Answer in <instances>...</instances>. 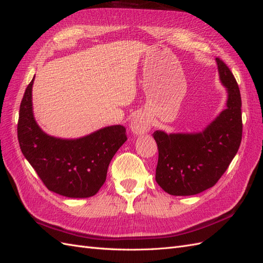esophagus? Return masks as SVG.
Listing matches in <instances>:
<instances>
[{
	"mask_svg": "<svg viewBox=\"0 0 263 263\" xmlns=\"http://www.w3.org/2000/svg\"><path fill=\"white\" fill-rule=\"evenodd\" d=\"M149 129H151V122H149V120L146 117L139 115L132 120L131 130L133 133L143 134L149 131Z\"/></svg>",
	"mask_w": 263,
	"mask_h": 263,
	"instance_id": "34e87169",
	"label": "esophagus"
}]
</instances>
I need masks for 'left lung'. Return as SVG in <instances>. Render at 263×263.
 Masks as SVG:
<instances>
[{"label": "left lung", "instance_id": "left-lung-1", "mask_svg": "<svg viewBox=\"0 0 263 263\" xmlns=\"http://www.w3.org/2000/svg\"><path fill=\"white\" fill-rule=\"evenodd\" d=\"M222 85L227 88V109L196 134L155 131L159 148L155 179L174 196L196 195L213 187L228 168L242 139L241 96L234 74L216 58Z\"/></svg>", "mask_w": 263, "mask_h": 263}]
</instances>
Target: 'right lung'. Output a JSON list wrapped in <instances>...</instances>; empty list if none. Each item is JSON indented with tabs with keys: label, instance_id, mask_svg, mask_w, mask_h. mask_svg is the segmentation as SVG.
I'll return each instance as SVG.
<instances>
[{
	"label": "right lung",
	"instance_id": "right-lung-1",
	"mask_svg": "<svg viewBox=\"0 0 263 263\" xmlns=\"http://www.w3.org/2000/svg\"><path fill=\"white\" fill-rule=\"evenodd\" d=\"M33 81L20 106L17 139L22 153L49 191L71 198L93 196L106 182L112 157L127 140L125 127L107 126L77 140L49 137L34 120Z\"/></svg>",
	"mask_w": 263,
	"mask_h": 263
}]
</instances>
